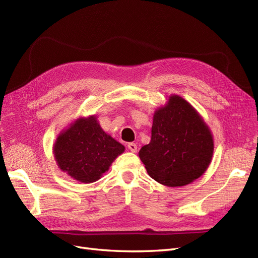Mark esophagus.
Returning a JSON list of instances; mask_svg holds the SVG:
<instances>
[{
	"label": "esophagus",
	"instance_id": "esophagus-1",
	"mask_svg": "<svg viewBox=\"0 0 258 258\" xmlns=\"http://www.w3.org/2000/svg\"><path fill=\"white\" fill-rule=\"evenodd\" d=\"M128 148L132 153H137V151H138V146L136 143H129Z\"/></svg>",
	"mask_w": 258,
	"mask_h": 258
}]
</instances>
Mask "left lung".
<instances>
[{"instance_id":"1","label":"left lung","mask_w":258,"mask_h":258,"mask_svg":"<svg viewBox=\"0 0 258 258\" xmlns=\"http://www.w3.org/2000/svg\"><path fill=\"white\" fill-rule=\"evenodd\" d=\"M213 136L189 102L171 95L153 116L151 142L139 152L148 175L169 187L190 184L213 157Z\"/></svg>"}]
</instances>
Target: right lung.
Masks as SVG:
<instances>
[{
  "mask_svg": "<svg viewBox=\"0 0 258 258\" xmlns=\"http://www.w3.org/2000/svg\"><path fill=\"white\" fill-rule=\"evenodd\" d=\"M52 152L58 168L81 183H93L124 152V146L103 131L97 117H80L62 130Z\"/></svg>",
  "mask_w": 258,
  "mask_h": 258,
  "instance_id": "1",
  "label": "right lung"
}]
</instances>
